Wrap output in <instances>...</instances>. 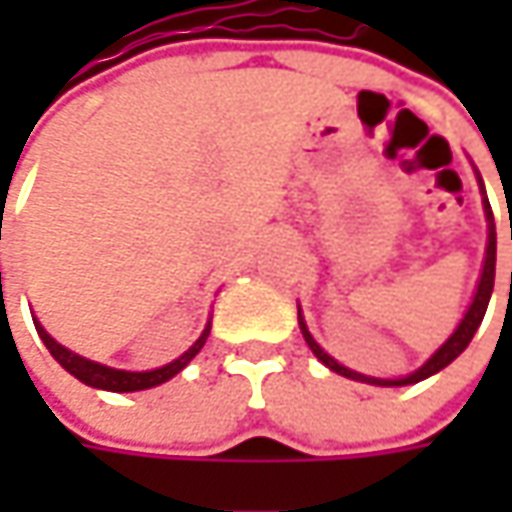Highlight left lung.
I'll return each mask as SVG.
<instances>
[{
    "label": "left lung",
    "mask_w": 512,
    "mask_h": 512,
    "mask_svg": "<svg viewBox=\"0 0 512 512\" xmlns=\"http://www.w3.org/2000/svg\"><path fill=\"white\" fill-rule=\"evenodd\" d=\"M479 187H482L484 193V182L482 176H479ZM484 210H487V222H490V230H487V250H484V267H482V279H479V287H476V296H473V302L467 307V313H464V319L456 327V333L447 339V342L427 359V362L416 370V373H410V376H404V379H373V376H364V373H356V370H350V367H344L339 364L333 356H327L325 350L316 344V339L310 336V330H307L305 319H302V310H299V327H302V336H305L307 347L313 350V356L319 359V362L330 367L333 373H339V376H347V379H356V382L364 384H379V387H402V384H416L427 379V376H433V373H439L444 370L447 364L453 362V359H459V353H464V347L470 344V339L476 336V330L482 325L484 313H487V305H490V293H493V282H496V225H493V210H490V202H487V196H484Z\"/></svg>",
    "instance_id": "left-lung-1"
}]
</instances>
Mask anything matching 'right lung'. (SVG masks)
<instances>
[{
	"instance_id": "1",
	"label": "right lung",
	"mask_w": 512,
	"mask_h": 512,
	"mask_svg": "<svg viewBox=\"0 0 512 512\" xmlns=\"http://www.w3.org/2000/svg\"><path fill=\"white\" fill-rule=\"evenodd\" d=\"M33 325H36V330H39V339H42L45 347L50 350V356L62 364L70 376H76L79 382H85L88 387H99V390H110V393H133V390H148V387H156V384L168 382V379H173L179 370H185L187 364H190V359L205 347L207 333H210V322H207V327L202 330V336L190 344L179 359H173V362L165 364V367H156V370L130 373V370H116V367H105V364L90 362V359H85V356H79V353H73V350H68V347H62V344L56 342V339H53L48 330L39 325L36 319H33Z\"/></svg>"
}]
</instances>
